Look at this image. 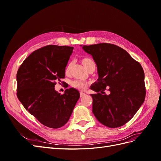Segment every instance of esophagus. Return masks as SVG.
I'll return each mask as SVG.
<instances>
[{
  "instance_id": "34e87169",
  "label": "esophagus",
  "mask_w": 161,
  "mask_h": 161,
  "mask_svg": "<svg viewBox=\"0 0 161 161\" xmlns=\"http://www.w3.org/2000/svg\"><path fill=\"white\" fill-rule=\"evenodd\" d=\"M86 95V94L85 93V92H80V97H85Z\"/></svg>"
}]
</instances>
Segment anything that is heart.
<instances>
[{
    "instance_id": "b5f03b06",
    "label": "heart",
    "mask_w": 161,
    "mask_h": 161,
    "mask_svg": "<svg viewBox=\"0 0 161 161\" xmlns=\"http://www.w3.org/2000/svg\"><path fill=\"white\" fill-rule=\"evenodd\" d=\"M81 62L82 63V64H83V66H85V69H86L87 70H88L92 65H95V63L94 60L89 57H86V58H82ZM71 66H72V62H70L68 64V65L66 67V69H65L66 74H69L70 72ZM89 85V82H85V81H82L80 80H75L71 82V86L73 87V88H75L76 89L81 90V91H84V90L86 89Z\"/></svg>"
}]
</instances>
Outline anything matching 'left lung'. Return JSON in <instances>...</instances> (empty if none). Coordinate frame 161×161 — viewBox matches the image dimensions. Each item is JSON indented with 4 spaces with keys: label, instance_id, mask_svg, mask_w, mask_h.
<instances>
[{
    "label": "left lung",
    "instance_id": "obj_1",
    "mask_svg": "<svg viewBox=\"0 0 161 161\" xmlns=\"http://www.w3.org/2000/svg\"><path fill=\"white\" fill-rule=\"evenodd\" d=\"M93 58L99 79L91 89L92 113L100 123L118 128L129 121L144 101V72L140 63L122 48L102 43L83 46ZM108 89L109 95L104 91ZM100 92L99 93V92Z\"/></svg>",
    "mask_w": 161,
    "mask_h": 161
}]
</instances>
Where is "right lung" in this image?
<instances>
[{"label": "right lung", "mask_w": 161, "mask_h": 161, "mask_svg": "<svg viewBox=\"0 0 161 161\" xmlns=\"http://www.w3.org/2000/svg\"><path fill=\"white\" fill-rule=\"evenodd\" d=\"M73 48L55 45L40 48L23 61L17 73L19 100L48 128L56 129L64 125L80 97L75 89H67L64 94L58 93L54 89L56 82L65 77Z\"/></svg>", "instance_id": "1"}]
</instances>
